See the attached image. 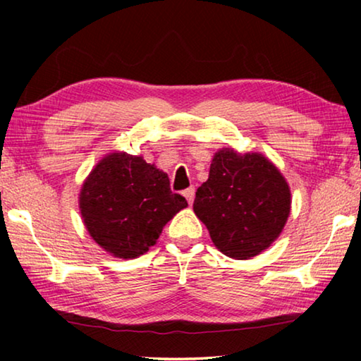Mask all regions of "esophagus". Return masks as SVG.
Segmentation results:
<instances>
[{"label":"esophagus","mask_w":361,"mask_h":361,"mask_svg":"<svg viewBox=\"0 0 361 361\" xmlns=\"http://www.w3.org/2000/svg\"><path fill=\"white\" fill-rule=\"evenodd\" d=\"M183 195H185V197H186L188 204L191 205V204L194 202V197H195V188H194V186H191V188L185 189V191H183Z\"/></svg>","instance_id":"34e87169"}]
</instances>
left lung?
I'll return each mask as SVG.
<instances>
[{"instance_id": "8db88e82", "label": "left lung", "mask_w": 361, "mask_h": 361, "mask_svg": "<svg viewBox=\"0 0 361 361\" xmlns=\"http://www.w3.org/2000/svg\"><path fill=\"white\" fill-rule=\"evenodd\" d=\"M290 197L282 173L264 156L221 149L213 157L209 180L195 192L192 209L219 252L248 259L282 232Z\"/></svg>"}]
</instances>
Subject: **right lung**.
<instances>
[{"label":"right lung","instance_id":"1","mask_svg":"<svg viewBox=\"0 0 361 361\" xmlns=\"http://www.w3.org/2000/svg\"><path fill=\"white\" fill-rule=\"evenodd\" d=\"M186 199L172 192L167 173L143 157L113 152L84 181L79 209L92 239L118 258L148 252Z\"/></svg>","mask_w":361,"mask_h":361}]
</instances>
